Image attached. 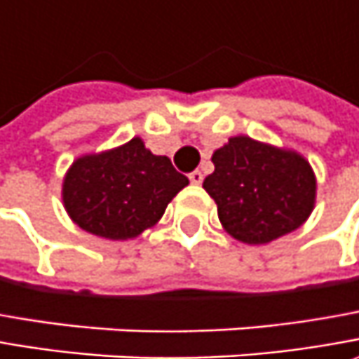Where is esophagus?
I'll list each match as a JSON object with an SVG mask.
<instances>
[{
    "instance_id": "obj_1",
    "label": "esophagus",
    "mask_w": 359,
    "mask_h": 359,
    "mask_svg": "<svg viewBox=\"0 0 359 359\" xmlns=\"http://www.w3.org/2000/svg\"><path fill=\"white\" fill-rule=\"evenodd\" d=\"M189 179H191L192 184H201L204 177H203V172H201V170H192L191 175H189Z\"/></svg>"
}]
</instances>
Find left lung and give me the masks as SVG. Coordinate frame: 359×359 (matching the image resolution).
Segmentation results:
<instances>
[{"label": "left lung", "instance_id": "1", "mask_svg": "<svg viewBox=\"0 0 359 359\" xmlns=\"http://www.w3.org/2000/svg\"><path fill=\"white\" fill-rule=\"evenodd\" d=\"M212 163L203 189L236 241L268 244L300 229L314 210V170L296 151L238 135L215 151Z\"/></svg>", "mask_w": 359, "mask_h": 359}]
</instances>
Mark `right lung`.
<instances>
[{
    "mask_svg": "<svg viewBox=\"0 0 359 359\" xmlns=\"http://www.w3.org/2000/svg\"><path fill=\"white\" fill-rule=\"evenodd\" d=\"M189 184L168 156L153 155L139 137L117 149L79 156L63 179V206L95 236L129 241L155 226Z\"/></svg>",
    "mask_w": 359,
    "mask_h": 359,
    "instance_id": "add662e5",
    "label": "right lung"
}]
</instances>
